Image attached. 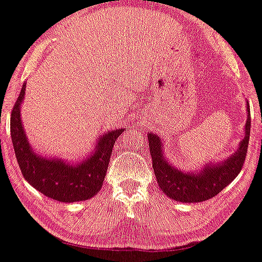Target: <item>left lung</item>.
Listing matches in <instances>:
<instances>
[{
    "instance_id": "obj_1",
    "label": "left lung",
    "mask_w": 262,
    "mask_h": 262,
    "mask_svg": "<svg viewBox=\"0 0 262 262\" xmlns=\"http://www.w3.org/2000/svg\"><path fill=\"white\" fill-rule=\"evenodd\" d=\"M248 103V102H246ZM251 118L248 103V121L245 124V137L239 144L236 152L223 162L208 164L200 172H182L171 166L162 156L161 141L158 135L148 134L150 155L152 160L156 181L166 196L183 203L203 202L217 196L239 175L244 166L250 138Z\"/></svg>"
}]
</instances>
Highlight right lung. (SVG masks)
Returning <instances> with one entry per match:
<instances>
[{
  "label": "right lung",
  "mask_w": 262,
  "mask_h": 262,
  "mask_svg": "<svg viewBox=\"0 0 262 262\" xmlns=\"http://www.w3.org/2000/svg\"><path fill=\"white\" fill-rule=\"evenodd\" d=\"M25 93L26 83L11 113V138L23 177L39 192L60 202H79L95 196L103 185L114 143L124 129L102 135L93 154L81 164L41 158L33 151L20 122V104Z\"/></svg>",
  "instance_id": "add662e5"
}]
</instances>
